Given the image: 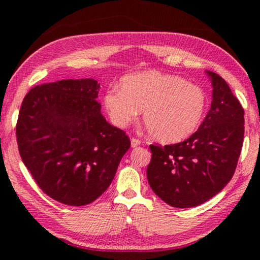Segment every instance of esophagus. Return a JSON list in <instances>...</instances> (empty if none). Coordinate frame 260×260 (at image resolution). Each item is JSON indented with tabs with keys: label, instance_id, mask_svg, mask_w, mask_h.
<instances>
[{
	"label": "esophagus",
	"instance_id": "34e87169",
	"mask_svg": "<svg viewBox=\"0 0 260 260\" xmlns=\"http://www.w3.org/2000/svg\"><path fill=\"white\" fill-rule=\"evenodd\" d=\"M131 144H132V147H133V148L139 147L140 144H141V140L135 139V138H132V139H131Z\"/></svg>",
	"mask_w": 260,
	"mask_h": 260
}]
</instances>
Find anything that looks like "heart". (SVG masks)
<instances>
[{
	"instance_id": "obj_1",
	"label": "heart",
	"mask_w": 260,
	"mask_h": 260,
	"mask_svg": "<svg viewBox=\"0 0 260 260\" xmlns=\"http://www.w3.org/2000/svg\"><path fill=\"white\" fill-rule=\"evenodd\" d=\"M103 103L116 126L129 125L142 110L143 121L153 139L177 143L199 129L208 98L200 86L182 77L144 71L122 77L119 88L105 91Z\"/></svg>"
}]
</instances>
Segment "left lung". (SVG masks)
<instances>
[{
  "instance_id": "left-lung-1",
  "label": "left lung",
  "mask_w": 260,
  "mask_h": 260,
  "mask_svg": "<svg viewBox=\"0 0 260 260\" xmlns=\"http://www.w3.org/2000/svg\"><path fill=\"white\" fill-rule=\"evenodd\" d=\"M212 103L200 128L183 142L150 144L147 178L156 195L173 208L212 199L234 175L244 138V110L227 82L208 71Z\"/></svg>"
}]
</instances>
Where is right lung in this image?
<instances>
[{
    "label": "right lung",
    "mask_w": 260,
    "mask_h": 260,
    "mask_svg": "<svg viewBox=\"0 0 260 260\" xmlns=\"http://www.w3.org/2000/svg\"><path fill=\"white\" fill-rule=\"evenodd\" d=\"M94 79L35 86L16 125L21 159L41 190L59 203L98 200L116 175L131 140L101 113Z\"/></svg>",
    "instance_id": "obj_1"
}]
</instances>
